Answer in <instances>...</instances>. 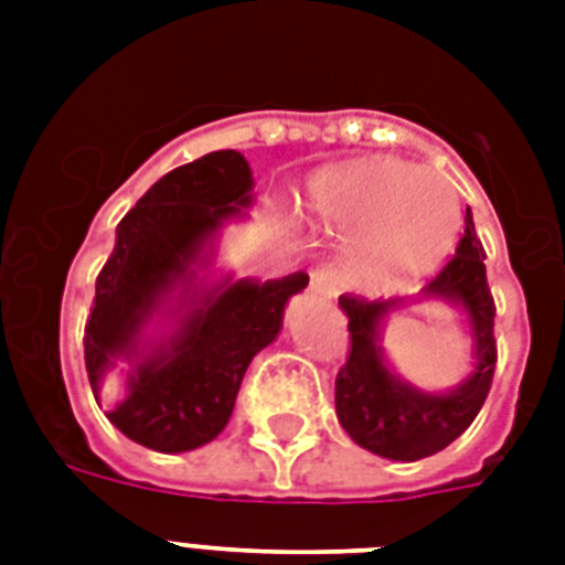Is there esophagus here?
Returning <instances> with one entry per match:
<instances>
[{"label": "esophagus", "instance_id": "1", "mask_svg": "<svg viewBox=\"0 0 565 565\" xmlns=\"http://www.w3.org/2000/svg\"><path fill=\"white\" fill-rule=\"evenodd\" d=\"M308 290L313 292V296H326V299H331L337 292V278L331 269H326V266H317V269H310V284Z\"/></svg>", "mask_w": 565, "mask_h": 565}]
</instances>
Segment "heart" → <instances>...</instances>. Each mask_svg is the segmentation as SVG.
Returning <instances> with one entry per match:
<instances>
[{
	"mask_svg": "<svg viewBox=\"0 0 565 565\" xmlns=\"http://www.w3.org/2000/svg\"><path fill=\"white\" fill-rule=\"evenodd\" d=\"M308 211L328 228L354 231L349 264L381 287L437 269L463 228V204L451 181L393 158L322 170L308 184Z\"/></svg>",
	"mask_w": 565,
	"mask_h": 565,
	"instance_id": "obj_1",
	"label": "heart"
}]
</instances>
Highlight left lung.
<instances>
[{
	"label": "left lung",
	"mask_w": 565,
	"mask_h": 565,
	"mask_svg": "<svg viewBox=\"0 0 565 565\" xmlns=\"http://www.w3.org/2000/svg\"><path fill=\"white\" fill-rule=\"evenodd\" d=\"M411 300H443L465 313L473 337V372L446 394H428L395 376L385 361L383 326L390 312ZM349 317L352 352L337 372V419L361 448L386 460L413 463L451 446L463 434L490 393L495 372V305L487 287L483 246L466 207V234L457 255L416 299H358L340 296Z\"/></svg>",
	"instance_id": "1"
}]
</instances>
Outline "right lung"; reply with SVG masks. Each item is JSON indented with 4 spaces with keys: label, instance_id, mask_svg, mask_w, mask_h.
Instances as JSON below:
<instances>
[{
    "label": "right lung",
    "instance_id": "1",
    "mask_svg": "<svg viewBox=\"0 0 565 565\" xmlns=\"http://www.w3.org/2000/svg\"><path fill=\"white\" fill-rule=\"evenodd\" d=\"M252 167L222 149L167 172L117 225L84 328V366L102 407V381L122 375L105 411L128 439L181 455L228 425L248 363L273 343L287 301L308 273L255 281L211 266L222 228L255 204Z\"/></svg>",
    "mask_w": 565,
    "mask_h": 565
}]
</instances>
